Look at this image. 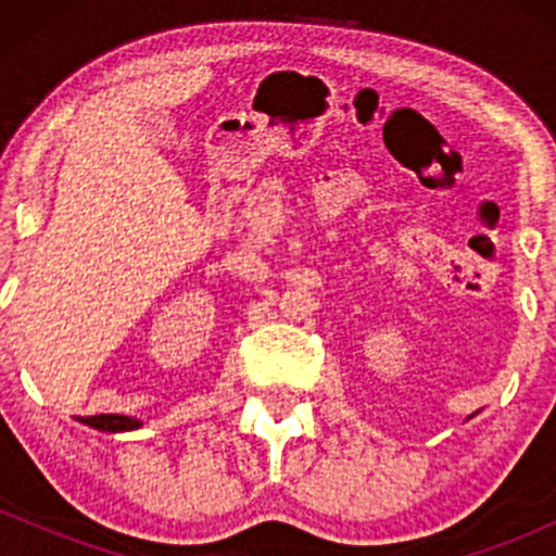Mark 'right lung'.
<instances>
[{"mask_svg": "<svg viewBox=\"0 0 556 556\" xmlns=\"http://www.w3.org/2000/svg\"><path fill=\"white\" fill-rule=\"evenodd\" d=\"M86 426H93L99 431H132L138 429L140 420L130 418V416H91V418H80Z\"/></svg>", "mask_w": 556, "mask_h": 556, "instance_id": "add662e5", "label": "right lung"}]
</instances>
